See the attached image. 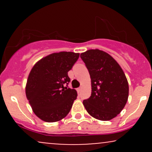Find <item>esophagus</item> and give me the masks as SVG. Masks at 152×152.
Returning a JSON list of instances; mask_svg holds the SVG:
<instances>
[{
  "mask_svg": "<svg viewBox=\"0 0 152 152\" xmlns=\"http://www.w3.org/2000/svg\"><path fill=\"white\" fill-rule=\"evenodd\" d=\"M81 87H79V88H77V91L78 92V93H79V92L81 91Z\"/></svg>",
  "mask_w": 152,
  "mask_h": 152,
  "instance_id": "1",
  "label": "esophagus"
}]
</instances>
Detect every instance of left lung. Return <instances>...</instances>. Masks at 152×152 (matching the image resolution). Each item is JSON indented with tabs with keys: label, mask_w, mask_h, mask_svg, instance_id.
<instances>
[{
	"label": "left lung",
	"mask_w": 152,
	"mask_h": 152,
	"mask_svg": "<svg viewBox=\"0 0 152 152\" xmlns=\"http://www.w3.org/2000/svg\"><path fill=\"white\" fill-rule=\"evenodd\" d=\"M89 72L91 95L83 104L91 116L101 121L116 117L126 105L129 84L119 64L109 53L99 49L80 56Z\"/></svg>",
	"instance_id": "obj_1"
}]
</instances>
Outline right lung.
<instances>
[{"mask_svg": "<svg viewBox=\"0 0 152 152\" xmlns=\"http://www.w3.org/2000/svg\"><path fill=\"white\" fill-rule=\"evenodd\" d=\"M78 57L79 53L74 52L53 53L38 61L31 69L26 97L34 114L43 121H58L70 111L77 92L67 87L70 82L68 72Z\"/></svg>", "mask_w": 152, "mask_h": 152, "instance_id": "right-lung-1", "label": "right lung"}]
</instances>
